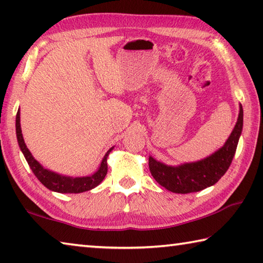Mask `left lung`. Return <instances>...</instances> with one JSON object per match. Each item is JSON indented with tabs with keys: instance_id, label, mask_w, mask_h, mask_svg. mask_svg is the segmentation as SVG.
Returning a JSON list of instances; mask_svg holds the SVG:
<instances>
[{
	"instance_id": "8db88e82",
	"label": "left lung",
	"mask_w": 263,
	"mask_h": 263,
	"mask_svg": "<svg viewBox=\"0 0 263 263\" xmlns=\"http://www.w3.org/2000/svg\"><path fill=\"white\" fill-rule=\"evenodd\" d=\"M242 123L243 111L242 106L240 105L237 124L228 141L220 149L201 161L184 163L177 167L166 166L149 157L151 174L159 184L176 194L195 193L213 185L231 166L242 131Z\"/></svg>"
}]
</instances>
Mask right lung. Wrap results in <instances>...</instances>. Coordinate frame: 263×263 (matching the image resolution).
I'll use <instances>...</instances> for the list:
<instances>
[{
	"label": "right lung",
	"mask_w": 263,
	"mask_h": 263,
	"mask_svg": "<svg viewBox=\"0 0 263 263\" xmlns=\"http://www.w3.org/2000/svg\"><path fill=\"white\" fill-rule=\"evenodd\" d=\"M16 135L17 140H18V145L21 147V151L23 152L24 157L28 161L30 168L32 169L33 174L35 177L42 182V183L46 186L47 189L57 191V193H64V194H79L83 193V191H88L95 186L99 185L102 181L104 180V177L108 173V164H106V158H108L109 153L112 151L110 148L108 152L105 153L103 160H102L101 166L94 175L86 176V177H67L62 176L59 174H55L51 171L44 168L37 160H34L32 154L30 153V151L26 147L23 136H22L21 130V123H20V111L17 112L16 116Z\"/></svg>",
	"instance_id": "right-lung-1"
}]
</instances>
